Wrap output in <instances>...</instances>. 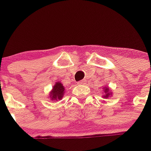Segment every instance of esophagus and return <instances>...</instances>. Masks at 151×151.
Instances as JSON below:
<instances>
[{
	"label": "esophagus",
	"instance_id": "obj_1",
	"mask_svg": "<svg viewBox=\"0 0 151 151\" xmlns=\"http://www.w3.org/2000/svg\"><path fill=\"white\" fill-rule=\"evenodd\" d=\"M85 83H86V81H85V80H80V81H79L78 83H77V84H78V85H84V84H85Z\"/></svg>",
	"mask_w": 151,
	"mask_h": 151
}]
</instances>
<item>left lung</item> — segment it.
Masks as SVG:
<instances>
[{
    "mask_svg": "<svg viewBox=\"0 0 151 151\" xmlns=\"http://www.w3.org/2000/svg\"><path fill=\"white\" fill-rule=\"evenodd\" d=\"M104 93H106V95L104 96V98H107V97H109V96L110 95V93H111L110 91H109V88H105Z\"/></svg>",
    "mask_w": 151,
    "mask_h": 151,
    "instance_id": "left-lung-1",
    "label": "left lung"
}]
</instances>
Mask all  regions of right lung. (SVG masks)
Masks as SVG:
<instances>
[{"label": "right lung", "instance_id": "right-lung-1", "mask_svg": "<svg viewBox=\"0 0 151 151\" xmlns=\"http://www.w3.org/2000/svg\"><path fill=\"white\" fill-rule=\"evenodd\" d=\"M64 88L63 85L60 83H56L55 86L53 87V90L50 93V99L52 100H59L63 98V96L64 94Z\"/></svg>", "mask_w": 151, "mask_h": 151}]
</instances>
